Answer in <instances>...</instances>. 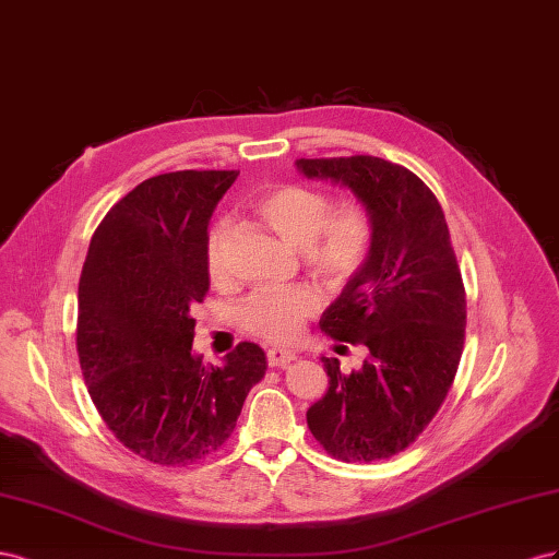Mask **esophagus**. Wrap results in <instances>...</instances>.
Here are the masks:
<instances>
[{
  "label": "esophagus",
  "mask_w": 559,
  "mask_h": 559,
  "mask_svg": "<svg viewBox=\"0 0 559 559\" xmlns=\"http://www.w3.org/2000/svg\"><path fill=\"white\" fill-rule=\"evenodd\" d=\"M266 360H269V368H285V365H290L295 360V354L285 348H269Z\"/></svg>",
  "instance_id": "1"
}]
</instances>
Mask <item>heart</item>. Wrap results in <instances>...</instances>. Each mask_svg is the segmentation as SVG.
Returning <instances> with one entry per match:
<instances>
[{"instance_id": "obj_1", "label": "heart", "mask_w": 559, "mask_h": 559, "mask_svg": "<svg viewBox=\"0 0 559 559\" xmlns=\"http://www.w3.org/2000/svg\"><path fill=\"white\" fill-rule=\"evenodd\" d=\"M252 213L285 243L299 248L301 264L330 288L354 278L374 246V215L360 199L332 203L321 189L278 185L252 201ZM227 241L225 225H213L205 234L203 264L213 283L227 276ZM318 309L321 299L309 288L266 290L243 301L238 323L262 342L293 344Z\"/></svg>"}]
</instances>
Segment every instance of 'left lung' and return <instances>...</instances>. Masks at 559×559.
Wrapping results in <instances>:
<instances>
[{
    "label": "left lung",
    "instance_id": "8db88e82",
    "mask_svg": "<svg viewBox=\"0 0 559 559\" xmlns=\"http://www.w3.org/2000/svg\"><path fill=\"white\" fill-rule=\"evenodd\" d=\"M297 168L354 189L377 225L368 262L321 318L328 337L365 346L368 360L344 374L337 358H323L330 389L307 424L346 464L389 459L433 421L466 342V290L448 222L417 175L379 156L297 158Z\"/></svg>",
    "mask_w": 559,
    "mask_h": 559
}]
</instances>
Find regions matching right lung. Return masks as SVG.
Masks as SVG:
<instances>
[{"mask_svg":"<svg viewBox=\"0 0 559 559\" xmlns=\"http://www.w3.org/2000/svg\"><path fill=\"white\" fill-rule=\"evenodd\" d=\"M236 170H178L140 182L91 238L79 278L76 354L115 438L156 466H189L229 440L266 354L236 344L225 365L191 356L211 278L203 241Z\"/></svg>","mask_w":559,"mask_h":559,"instance_id":"obj_1","label":"right lung"}]
</instances>
